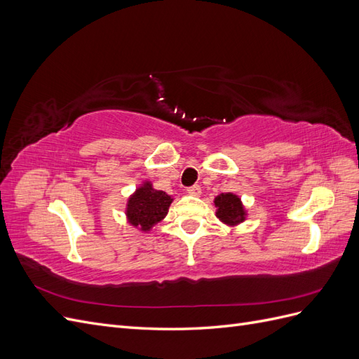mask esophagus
I'll return each instance as SVG.
<instances>
[{
  "label": "esophagus",
  "mask_w": 359,
  "mask_h": 359,
  "mask_svg": "<svg viewBox=\"0 0 359 359\" xmlns=\"http://www.w3.org/2000/svg\"><path fill=\"white\" fill-rule=\"evenodd\" d=\"M187 193L191 194V196H199V194L202 193V189H201V186H198V184H194V186L187 189Z\"/></svg>",
  "instance_id": "34e87169"
}]
</instances>
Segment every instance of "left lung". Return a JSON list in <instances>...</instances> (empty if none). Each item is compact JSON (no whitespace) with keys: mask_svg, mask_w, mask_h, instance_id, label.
<instances>
[{"mask_svg":"<svg viewBox=\"0 0 359 359\" xmlns=\"http://www.w3.org/2000/svg\"><path fill=\"white\" fill-rule=\"evenodd\" d=\"M217 206V217L227 224H236L244 220V210L240 198L232 193H222L214 201Z\"/></svg>","mask_w":359,"mask_h":359,"instance_id":"8db88e82","label":"left lung"}]
</instances>
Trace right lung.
<instances>
[{
    "label": "right lung",
    "instance_id": "add662e5",
    "mask_svg": "<svg viewBox=\"0 0 359 359\" xmlns=\"http://www.w3.org/2000/svg\"><path fill=\"white\" fill-rule=\"evenodd\" d=\"M172 199L161 190H154L147 182L144 187L136 190L128 201L127 217L132 224L140 226L142 231H148L151 226L158 223L168 214Z\"/></svg>",
    "mask_w": 359,
    "mask_h": 359
}]
</instances>
